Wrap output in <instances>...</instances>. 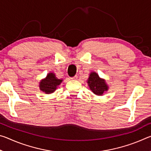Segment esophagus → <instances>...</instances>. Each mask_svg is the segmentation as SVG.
I'll use <instances>...</instances> for the list:
<instances>
[{
  "mask_svg": "<svg viewBox=\"0 0 151 151\" xmlns=\"http://www.w3.org/2000/svg\"><path fill=\"white\" fill-rule=\"evenodd\" d=\"M77 78H78V76H76V75H75V76H73V77L71 78V79H72V80H77Z\"/></svg>",
  "mask_w": 151,
  "mask_h": 151,
  "instance_id": "esophagus-1",
  "label": "esophagus"
}]
</instances>
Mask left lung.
<instances>
[{"label":"left lung","mask_w":151,"mask_h":151,"mask_svg":"<svg viewBox=\"0 0 151 151\" xmlns=\"http://www.w3.org/2000/svg\"><path fill=\"white\" fill-rule=\"evenodd\" d=\"M87 83L91 90L96 95H102L104 91L108 90L105 81L101 79L96 73H91Z\"/></svg>","instance_id":"left-lung-1"}]
</instances>
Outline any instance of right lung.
Masks as SVG:
<instances>
[{"instance_id": "1", "label": "right lung", "mask_w": 151, "mask_h": 151, "mask_svg": "<svg viewBox=\"0 0 151 151\" xmlns=\"http://www.w3.org/2000/svg\"><path fill=\"white\" fill-rule=\"evenodd\" d=\"M63 80L58 79L53 73H49L45 79L40 83V89L46 94L52 93L57 86L60 85Z\"/></svg>"}]
</instances>
